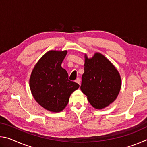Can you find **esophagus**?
Segmentation results:
<instances>
[{"mask_svg": "<svg viewBox=\"0 0 147 147\" xmlns=\"http://www.w3.org/2000/svg\"><path fill=\"white\" fill-rule=\"evenodd\" d=\"M75 82H76L77 84H78L79 85H80V79L79 78H77L76 80H75Z\"/></svg>", "mask_w": 147, "mask_h": 147, "instance_id": "1", "label": "esophagus"}]
</instances>
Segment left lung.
Returning <instances> with one entry per match:
<instances>
[{"mask_svg":"<svg viewBox=\"0 0 147 147\" xmlns=\"http://www.w3.org/2000/svg\"><path fill=\"white\" fill-rule=\"evenodd\" d=\"M121 88L120 74L105 56L98 53L91 58L85 55L80 89L94 108L102 109L112 103Z\"/></svg>","mask_w":147,"mask_h":147,"instance_id":"8db88e82","label":"left lung"}]
</instances>
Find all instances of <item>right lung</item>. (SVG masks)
Returning <instances> with one entry per match:
<instances>
[{
	"mask_svg": "<svg viewBox=\"0 0 147 147\" xmlns=\"http://www.w3.org/2000/svg\"><path fill=\"white\" fill-rule=\"evenodd\" d=\"M67 51H50L35 65L30 78V88L35 100L45 109L61 111L67 105L72 93L79 84L69 80L61 67Z\"/></svg>",
	"mask_w": 147,
	"mask_h": 147,
	"instance_id": "add662e5",
	"label": "right lung"
}]
</instances>
